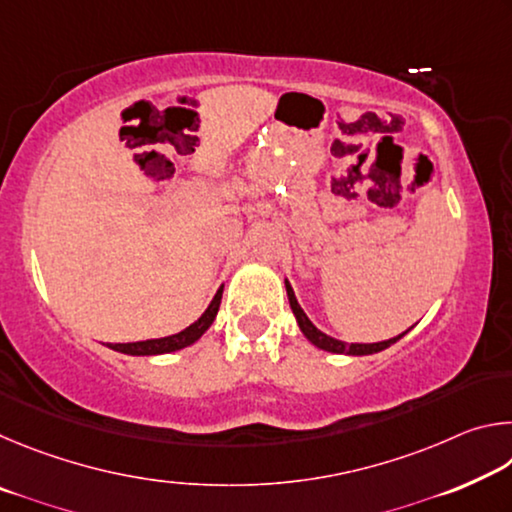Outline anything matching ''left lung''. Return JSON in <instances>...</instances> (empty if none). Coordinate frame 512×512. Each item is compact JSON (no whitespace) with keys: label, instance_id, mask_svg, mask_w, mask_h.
<instances>
[{"label":"left lung","instance_id":"8db88e82","mask_svg":"<svg viewBox=\"0 0 512 512\" xmlns=\"http://www.w3.org/2000/svg\"><path fill=\"white\" fill-rule=\"evenodd\" d=\"M284 287H287V296H289V305H291V311L293 316H296L298 320V327L300 332L307 336V341H311L316 345V348L325 350V352H334V354H350V357H363V354H375V352H381L386 348H391L393 343H397L402 339V336L409 332H402L400 336H393V339L388 341H379V343H345V341H339V339H332V336H327L325 332H320V329L311 323V320L307 318L305 311H302V307L298 305L296 300V293H293L289 280H284Z\"/></svg>","mask_w":512,"mask_h":512}]
</instances>
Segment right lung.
I'll return each instance as SVG.
<instances>
[{
  "mask_svg": "<svg viewBox=\"0 0 512 512\" xmlns=\"http://www.w3.org/2000/svg\"><path fill=\"white\" fill-rule=\"evenodd\" d=\"M221 296H223V287H219L216 296L212 298L210 307L203 311V316L192 323L189 327H185L183 332L164 336V339H151V341H137V343H108V348L124 352V354H133V357H153V354H169L176 350H183L187 345L196 343L201 336L210 329V325L214 323L216 314H219V305H221Z\"/></svg>",
  "mask_w": 512,
  "mask_h": 512,
  "instance_id": "1",
  "label": "right lung"
}]
</instances>
